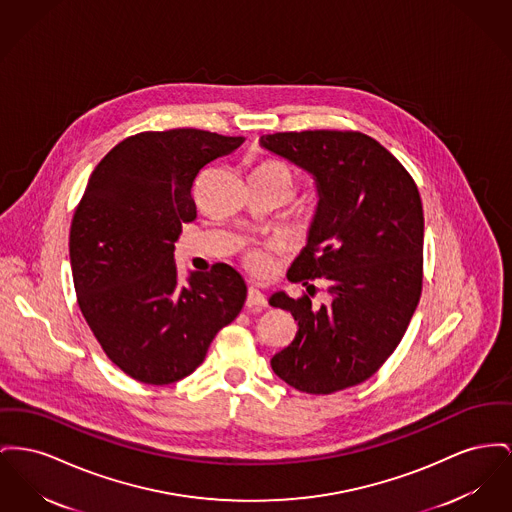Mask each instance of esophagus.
<instances>
[{
	"label": "esophagus",
	"mask_w": 512,
	"mask_h": 512,
	"mask_svg": "<svg viewBox=\"0 0 512 512\" xmlns=\"http://www.w3.org/2000/svg\"><path fill=\"white\" fill-rule=\"evenodd\" d=\"M245 305L251 307H265L267 305V298L263 296V292H259L257 288H249L247 290V298H245Z\"/></svg>",
	"instance_id": "1"
}]
</instances>
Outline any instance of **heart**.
I'll return each mask as SVG.
<instances>
[{"instance_id": "obj_1", "label": "heart", "mask_w": 512, "mask_h": 512, "mask_svg": "<svg viewBox=\"0 0 512 512\" xmlns=\"http://www.w3.org/2000/svg\"><path fill=\"white\" fill-rule=\"evenodd\" d=\"M257 170L278 172V174H282L286 180L292 183V172H290V168H288L286 164H282V162L267 160V162H263ZM247 267H249V271L255 272V274H265V272L271 269V259H269V255L263 253V251H253V253L247 255Z\"/></svg>"}]
</instances>
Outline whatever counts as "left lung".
Here are the masks:
<instances>
[{
    "mask_svg": "<svg viewBox=\"0 0 512 512\" xmlns=\"http://www.w3.org/2000/svg\"><path fill=\"white\" fill-rule=\"evenodd\" d=\"M259 143L315 181L317 209L288 278L312 295L310 280L321 277L330 294L321 308L308 296L272 294V307L298 321L272 371L309 394L360 385L394 352L420 301L418 187L391 152L358 131L274 133Z\"/></svg>",
    "mask_w": 512,
    "mask_h": 512,
    "instance_id": "left-lung-1",
    "label": "left lung"
}]
</instances>
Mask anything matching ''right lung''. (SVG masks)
<instances>
[{
    "instance_id": "1",
    "label": "right lung",
    "mask_w": 512,
    "mask_h": 512,
    "mask_svg": "<svg viewBox=\"0 0 512 512\" xmlns=\"http://www.w3.org/2000/svg\"><path fill=\"white\" fill-rule=\"evenodd\" d=\"M241 143L201 129L127 137L94 168L73 214L69 259L83 317L106 356L141 383L193 373L245 303L230 265L191 271L180 284L174 259L181 224L197 216V174Z\"/></svg>"
}]
</instances>
